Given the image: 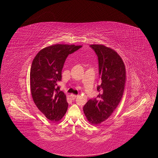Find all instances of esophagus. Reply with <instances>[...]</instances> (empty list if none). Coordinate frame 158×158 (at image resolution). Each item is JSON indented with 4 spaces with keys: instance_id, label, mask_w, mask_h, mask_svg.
<instances>
[{
    "instance_id": "1",
    "label": "esophagus",
    "mask_w": 158,
    "mask_h": 158,
    "mask_svg": "<svg viewBox=\"0 0 158 158\" xmlns=\"http://www.w3.org/2000/svg\"><path fill=\"white\" fill-rule=\"evenodd\" d=\"M70 97H71V98L73 99H74L76 98V95H75V94H70Z\"/></svg>"
}]
</instances>
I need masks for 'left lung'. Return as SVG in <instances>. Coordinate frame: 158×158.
<instances>
[{
	"instance_id": "obj_1",
	"label": "left lung",
	"mask_w": 158,
	"mask_h": 158,
	"mask_svg": "<svg viewBox=\"0 0 158 158\" xmlns=\"http://www.w3.org/2000/svg\"><path fill=\"white\" fill-rule=\"evenodd\" d=\"M98 56L99 95L85 103L83 110L88 121L98 125L111 115L121 102L126 82L125 66L116 51L103 45H89Z\"/></svg>"
}]
</instances>
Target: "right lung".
Segmentation results:
<instances>
[{"label":"right lung","mask_w":158,"mask_h":158,"mask_svg":"<svg viewBox=\"0 0 158 158\" xmlns=\"http://www.w3.org/2000/svg\"><path fill=\"white\" fill-rule=\"evenodd\" d=\"M81 45L56 44L41 49L33 60L30 86L33 102L50 121H59L68 109L66 95L57 84L61 81L62 70L69 55Z\"/></svg>","instance_id":"1"}]
</instances>
